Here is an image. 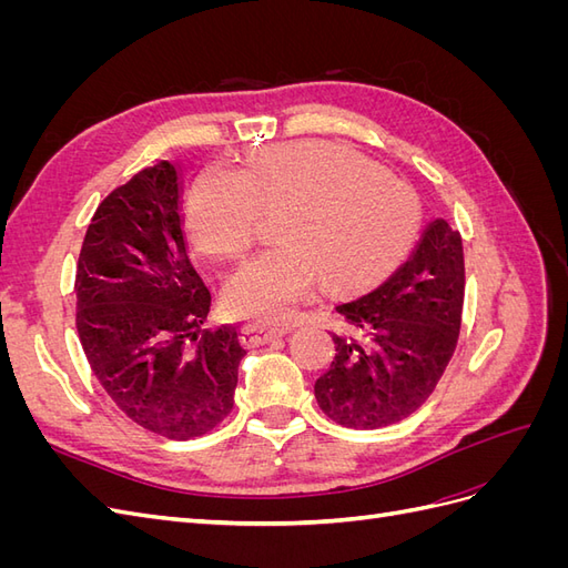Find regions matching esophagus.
Listing matches in <instances>:
<instances>
[{
	"label": "esophagus",
	"instance_id": "34e87169",
	"mask_svg": "<svg viewBox=\"0 0 568 568\" xmlns=\"http://www.w3.org/2000/svg\"><path fill=\"white\" fill-rule=\"evenodd\" d=\"M284 334H286L284 326H265L257 322H248L242 329V343L246 348H257V346H265V343H270L272 338L284 336Z\"/></svg>",
	"mask_w": 568,
	"mask_h": 568
}]
</instances>
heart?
I'll return each instance as SVG.
<instances>
[{
    "instance_id": "b5f03b06",
    "label": "heart",
    "mask_w": 568,
    "mask_h": 568,
    "mask_svg": "<svg viewBox=\"0 0 568 568\" xmlns=\"http://www.w3.org/2000/svg\"><path fill=\"white\" fill-rule=\"evenodd\" d=\"M265 215H282V244L239 270L225 301L239 315L288 320L322 282L343 294L388 274L415 242L422 203L409 182L334 142L272 146L242 173L211 168L189 194V232L220 261H239Z\"/></svg>"
}]
</instances>
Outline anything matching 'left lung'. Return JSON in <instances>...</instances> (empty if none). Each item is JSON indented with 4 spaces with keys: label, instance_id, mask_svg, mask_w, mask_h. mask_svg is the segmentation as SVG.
<instances>
[{
    "label": "left lung",
    "instance_id": "left-lung-1",
    "mask_svg": "<svg viewBox=\"0 0 568 568\" xmlns=\"http://www.w3.org/2000/svg\"><path fill=\"white\" fill-rule=\"evenodd\" d=\"M464 305L462 236L426 227L409 261L372 294L343 303L332 367L315 382L322 412L341 426L382 428L419 409L457 348Z\"/></svg>",
    "mask_w": 568,
    "mask_h": 568
}]
</instances>
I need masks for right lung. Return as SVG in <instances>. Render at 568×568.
<instances>
[{
	"label": "right lung",
	"mask_w": 568,
	"mask_h": 568,
	"mask_svg": "<svg viewBox=\"0 0 568 568\" xmlns=\"http://www.w3.org/2000/svg\"><path fill=\"white\" fill-rule=\"evenodd\" d=\"M75 294L82 351L134 424L189 440L230 415L246 351L236 326L203 329L211 291L186 255L180 180L168 161L99 203L80 248Z\"/></svg>",
	"instance_id": "1"
}]
</instances>
